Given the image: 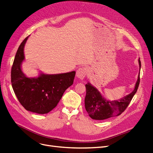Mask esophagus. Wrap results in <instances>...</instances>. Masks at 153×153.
Segmentation results:
<instances>
[{
    "label": "esophagus",
    "mask_w": 153,
    "mask_h": 153,
    "mask_svg": "<svg viewBox=\"0 0 153 153\" xmlns=\"http://www.w3.org/2000/svg\"><path fill=\"white\" fill-rule=\"evenodd\" d=\"M88 72V69L86 67H82L79 69L76 72V76L81 79H83L86 77Z\"/></svg>",
    "instance_id": "1"
}]
</instances>
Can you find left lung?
Returning <instances> with one entry per match:
<instances>
[{"label": "left lung", "instance_id": "1", "mask_svg": "<svg viewBox=\"0 0 153 153\" xmlns=\"http://www.w3.org/2000/svg\"><path fill=\"white\" fill-rule=\"evenodd\" d=\"M140 69V61L139 60ZM140 82V74L134 91L120 100L108 101L102 97L98 90L91 84H86V94L84 103L89 117L94 120H105L110 117L118 116L127 108L128 105L136 93Z\"/></svg>", "mask_w": 153, "mask_h": 153}]
</instances>
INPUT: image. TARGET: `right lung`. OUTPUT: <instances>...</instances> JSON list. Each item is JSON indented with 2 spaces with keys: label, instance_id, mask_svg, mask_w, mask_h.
I'll return each instance as SVG.
<instances>
[{
  "label": "right lung",
  "instance_id": "right-lung-1",
  "mask_svg": "<svg viewBox=\"0 0 153 153\" xmlns=\"http://www.w3.org/2000/svg\"><path fill=\"white\" fill-rule=\"evenodd\" d=\"M27 36L19 45L11 69V83L19 103L27 110L45 114L57 105L65 90L73 84L76 72L59 74H41L36 78L27 77L21 71L25 59Z\"/></svg>",
  "mask_w": 153,
  "mask_h": 153
}]
</instances>
